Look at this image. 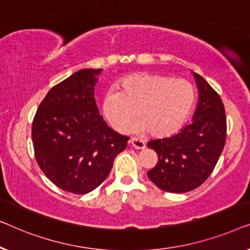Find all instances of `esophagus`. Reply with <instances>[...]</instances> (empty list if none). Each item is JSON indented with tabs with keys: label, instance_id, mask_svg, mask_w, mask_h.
I'll return each instance as SVG.
<instances>
[{
	"label": "esophagus",
	"instance_id": "34e87169",
	"mask_svg": "<svg viewBox=\"0 0 250 250\" xmlns=\"http://www.w3.org/2000/svg\"><path fill=\"white\" fill-rule=\"evenodd\" d=\"M130 144H131V146L136 149H145L146 148V144L140 139L131 138L130 139Z\"/></svg>",
	"mask_w": 250,
	"mask_h": 250
}]
</instances>
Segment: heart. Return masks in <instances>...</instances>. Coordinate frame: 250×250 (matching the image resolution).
I'll list each match as a JSON object with an SVG mask.
<instances>
[{
  "instance_id": "1",
  "label": "heart",
  "mask_w": 250,
  "mask_h": 250,
  "mask_svg": "<svg viewBox=\"0 0 250 250\" xmlns=\"http://www.w3.org/2000/svg\"><path fill=\"white\" fill-rule=\"evenodd\" d=\"M195 100V88L187 80L142 72L126 77L119 90L112 88L104 95L102 113L117 131H125L138 114L140 120L133 131H150L156 138H164L182 128Z\"/></svg>"
}]
</instances>
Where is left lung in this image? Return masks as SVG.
<instances>
[{
  "instance_id": "obj_1",
  "label": "left lung",
  "mask_w": 250,
  "mask_h": 250,
  "mask_svg": "<svg viewBox=\"0 0 250 250\" xmlns=\"http://www.w3.org/2000/svg\"><path fill=\"white\" fill-rule=\"evenodd\" d=\"M192 73L199 91L192 122L173 136L147 143L159 157L147 175L167 192L182 194L204 184L215 167L226 144L223 102L202 76Z\"/></svg>"
}]
</instances>
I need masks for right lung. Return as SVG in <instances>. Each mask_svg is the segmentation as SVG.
<instances>
[{"mask_svg": "<svg viewBox=\"0 0 250 250\" xmlns=\"http://www.w3.org/2000/svg\"><path fill=\"white\" fill-rule=\"evenodd\" d=\"M101 71L79 70L52 87L31 126L41 170L56 187L76 195L90 192L107 178L129 140L98 113L94 88Z\"/></svg>", "mask_w": 250, "mask_h": 250, "instance_id": "obj_1", "label": "right lung"}]
</instances>
